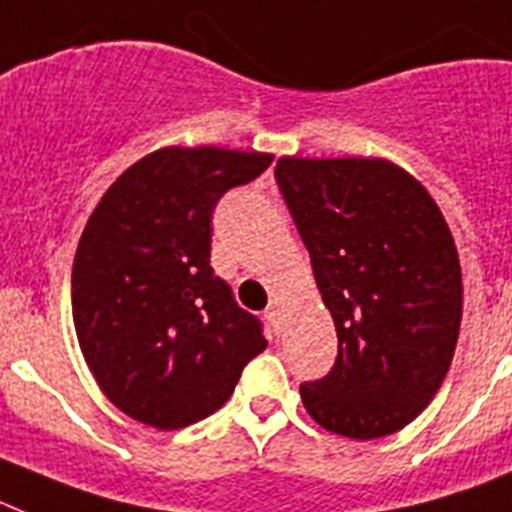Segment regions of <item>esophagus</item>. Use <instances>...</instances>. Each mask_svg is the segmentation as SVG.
Listing matches in <instances>:
<instances>
[{"mask_svg": "<svg viewBox=\"0 0 512 512\" xmlns=\"http://www.w3.org/2000/svg\"><path fill=\"white\" fill-rule=\"evenodd\" d=\"M265 317H268V322L273 325L276 330H281V320H283V309L278 307V304H273V307H268V312H265Z\"/></svg>", "mask_w": 512, "mask_h": 512, "instance_id": "34e87169", "label": "esophagus"}]
</instances>
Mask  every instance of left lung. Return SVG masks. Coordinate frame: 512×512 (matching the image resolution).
Masks as SVG:
<instances>
[{"label": "left lung", "mask_w": 512, "mask_h": 512, "mask_svg": "<svg viewBox=\"0 0 512 512\" xmlns=\"http://www.w3.org/2000/svg\"><path fill=\"white\" fill-rule=\"evenodd\" d=\"M276 182L338 333L304 409L351 440L422 414L453 362L463 315L453 234L422 182L385 158L283 156Z\"/></svg>", "instance_id": "8db88e82"}]
</instances>
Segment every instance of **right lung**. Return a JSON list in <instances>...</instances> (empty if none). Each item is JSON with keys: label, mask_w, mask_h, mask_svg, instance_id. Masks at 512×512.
<instances>
[{"label": "right lung", "mask_w": 512, "mask_h": 512, "mask_svg": "<svg viewBox=\"0 0 512 512\" xmlns=\"http://www.w3.org/2000/svg\"><path fill=\"white\" fill-rule=\"evenodd\" d=\"M270 153L161 148L111 184L72 265V320L98 388L119 411L182 429L218 411L268 341L210 268L213 208Z\"/></svg>", "instance_id": "right-lung-1"}]
</instances>
